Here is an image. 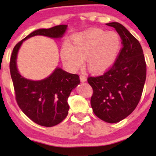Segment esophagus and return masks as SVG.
I'll return each mask as SVG.
<instances>
[{"label": "esophagus", "instance_id": "34e87169", "mask_svg": "<svg viewBox=\"0 0 156 156\" xmlns=\"http://www.w3.org/2000/svg\"><path fill=\"white\" fill-rule=\"evenodd\" d=\"M80 79L81 82H86L87 80V76H85V75L81 74L80 76Z\"/></svg>", "mask_w": 156, "mask_h": 156}]
</instances>
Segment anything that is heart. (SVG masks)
I'll list each match as a JSON object with an SVG mask.
<instances>
[{
    "mask_svg": "<svg viewBox=\"0 0 156 156\" xmlns=\"http://www.w3.org/2000/svg\"><path fill=\"white\" fill-rule=\"evenodd\" d=\"M73 44L67 40L61 48V58L64 65L76 71L87 58L89 70L101 73L109 69L117 60L122 42L117 32L96 28L74 36Z\"/></svg>",
    "mask_w": 156,
    "mask_h": 156,
    "instance_id": "1",
    "label": "heart"
}]
</instances>
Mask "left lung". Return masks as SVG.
<instances>
[{
	"label": "left lung",
	"mask_w": 156,
	"mask_h": 156,
	"mask_svg": "<svg viewBox=\"0 0 156 156\" xmlns=\"http://www.w3.org/2000/svg\"><path fill=\"white\" fill-rule=\"evenodd\" d=\"M119 34L123 47L112 67L101 76L89 77L91 106L102 120L116 123L137 106L146 80V63L139 41L120 23H107Z\"/></svg>",
	"instance_id": "obj_1"
}]
</instances>
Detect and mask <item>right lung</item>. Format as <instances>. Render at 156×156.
Masks as SVG:
<instances>
[{"label":"right lung","mask_w":156,"mask_h":156,"mask_svg":"<svg viewBox=\"0 0 156 156\" xmlns=\"http://www.w3.org/2000/svg\"><path fill=\"white\" fill-rule=\"evenodd\" d=\"M67 29V25H60L51 28L35 30L16 44L12 53L9 67L16 101L27 117L42 126H55L65 119L69 108L68 98L80 83L79 76L56 67L44 79H27L17 69V54L23 42L26 39L34 36L61 39Z\"/></svg>","instance_id":"right-lung-1"}]
</instances>
